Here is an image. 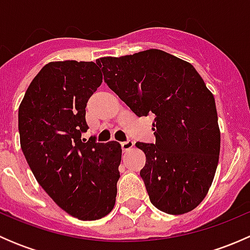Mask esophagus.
<instances>
[{
	"instance_id": "obj_1",
	"label": "esophagus",
	"mask_w": 250,
	"mask_h": 250,
	"mask_svg": "<svg viewBox=\"0 0 250 250\" xmlns=\"http://www.w3.org/2000/svg\"><path fill=\"white\" fill-rule=\"evenodd\" d=\"M134 146V141L133 140H127V141H123L121 143V147H122L123 151H128Z\"/></svg>"
}]
</instances>
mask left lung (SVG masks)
Segmentation results:
<instances>
[{
    "label": "left lung",
    "mask_w": 250,
    "mask_h": 250,
    "mask_svg": "<svg viewBox=\"0 0 250 250\" xmlns=\"http://www.w3.org/2000/svg\"><path fill=\"white\" fill-rule=\"evenodd\" d=\"M97 64L112 92L138 117L153 115L155 144L135 145L151 203L167 214L192 210L206 197L219 162L220 130L215 100L195 67L160 49Z\"/></svg>",
    "instance_id": "left-lung-1"
}]
</instances>
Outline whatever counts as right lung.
I'll list each match as a JSON object with an SVG mask.
<instances>
[{
  "label": "right lung",
  "instance_id": "add662e5",
  "mask_svg": "<svg viewBox=\"0 0 250 250\" xmlns=\"http://www.w3.org/2000/svg\"><path fill=\"white\" fill-rule=\"evenodd\" d=\"M102 82L93 62H49L30 83L18 113L20 146L35 178L81 220L109 214L117 195L121 145L82 138L88 130L85 106Z\"/></svg>",
  "mask_w": 250,
  "mask_h": 250
}]
</instances>
